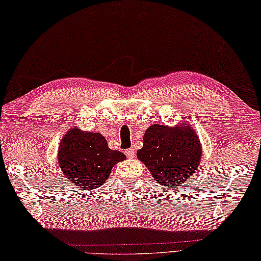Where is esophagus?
Masks as SVG:
<instances>
[{
  "instance_id": "34e87169",
  "label": "esophagus",
  "mask_w": 261,
  "mask_h": 261,
  "mask_svg": "<svg viewBox=\"0 0 261 261\" xmlns=\"http://www.w3.org/2000/svg\"><path fill=\"white\" fill-rule=\"evenodd\" d=\"M125 154L127 158H135L136 156V150L134 148H130V149H126L125 150Z\"/></svg>"
}]
</instances>
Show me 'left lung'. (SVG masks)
<instances>
[{"mask_svg":"<svg viewBox=\"0 0 261 261\" xmlns=\"http://www.w3.org/2000/svg\"><path fill=\"white\" fill-rule=\"evenodd\" d=\"M169 127L152 124L143 136L137 157L156 181L166 187L181 185L194 174L202 156L199 140L187 124Z\"/></svg>","mask_w":261,"mask_h":261,"instance_id":"left-lung-1","label":"left lung"}]
</instances>
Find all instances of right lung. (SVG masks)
I'll return each instance as SVG.
<instances>
[{"label": "right lung", "mask_w": 261, "mask_h": 261, "mask_svg": "<svg viewBox=\"0 0 261 261\" xmlns=\"http://www.w3.org/2000/svg\"><path fill=\"white\" fill-rule=\"evenodd\" d=\"M126 157L119 150H111L105 138L93 132L68 131L58 150L59 167L76 186L93 190L104 184L112 167Z\"/></svg>", "instance_id": "1"}]
</instances>
